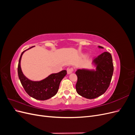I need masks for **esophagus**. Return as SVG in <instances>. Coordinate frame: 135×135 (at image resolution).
Returning a JSON list of instances; mask_svg holds the SVG:
<instances>
[{
    "mask_svg": "<svg viewBox=\"0 0 135 135\" xmlns=\"http://www.w3.org/2000/svg\"><path fill=\"white\" fill-rule=\"evenodd\" d=\"M73 72V69L72 68H68L67 69V73L68 74H70Z\"/></svg>",
    "mask_w": 135,
    "mask_h": 135,
    "instance_id": "1",
    "label": "esophagus"
}]
</instances>
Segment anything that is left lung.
I'll use <instances>...</instances> for the list:
<instances>
[{
  "label": "left lung",
  "instance_id": "left-lung-1",
  "mask_svg": "<svg viewBox=\"0 0 135 135\" xmlns=\"http://www.w3.org/2000/svg\"><path fill=\"white\" fill-rule=\"evenodd\" d=\"M99 48H104L99 46ZM94 69H78L76 91L79 95L88 99L99 97L107 90L113 74L114 68L111 54L105 52L93 60Z\"/></svg>",
  "mask_w": 135,
  "mask_h": 135
}]
</instances>
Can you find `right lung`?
I'll return each mask as SVG.
<instances>
[{
  "label": "right lung",
  "instance_id": "1",
  "mask_svg": "<svg viewBox=\"0 0 135 135\" xmlns=\"http://www.w3.org/2000/svg\"><path fill=\"white\" fill-rule=\"evenodd\" d=\"M31 47L24 51L21 55L18 65V75L20 81L26 93L31 97L39 100H46L54 96L57 93L61 81L66 75V70L51 74L40 81H32L26 78L22 71L21 60L23 53Z\"/></svg>",
  "mask_w": 135,
  "mask_h": 135
}]
</instances>
